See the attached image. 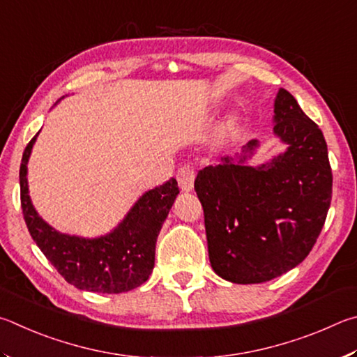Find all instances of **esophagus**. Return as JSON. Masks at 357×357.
<instances>
[{
    "label": "esophagus",
    "mask_w": 357,
    "mask_h": 357,
    "mask_svg": "<svg viewBox=\"0 0 357 357\" xmlns=\"http://www.w3.org/2000/svg\"><path fill=\"white\" fill-rule=\"evenodd\" d=\"M195 178H196V169L192 166L185 165L178 169L177 182H178L180 188H182L183 191L192 190V186H195Z\"/></svg>",
    "instance_id": "34e87169"
}]
</instances>
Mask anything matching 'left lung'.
Wrapping results in <instances>:
<instances>
[{
  "label": "left lung",
  "instance_id": "obj_1",
  "mask_svg": "<svg viewBox=\"0 0 357 357\" xmlns=\"http://www.w3.org/2000/svg\"><path fill=\"white\" fill-rule=\"evenodd\" d=\"M273 133L285 152L249 166L257 139L197 172L208 257L218 276L260 284L282 276L307 257L320 235L333 195L328 146L318 125L289 91L274 100Z\"/></svg>",
  "mask_w": 357,
  "mask_h": 357
}]
</instances>
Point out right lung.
<instances>
[{"mask_svg":"<svg viewBox=\"0 0 357 357\" xmlns=\"http://www.w3.org/2000/svg\"><path fill=\"white\" fill-rule=\"evenodd\" d=\"M37 133L24 149L20 165L22 210L36 245L68 284L96 293H123L142 285L155 265L156 238L175 197L177 180L149 190L109 234L84 238L61 234L37 213L29 197L28 161Z\"/></svg>","mask_w":357,"mask_h":357,"instance_id":"1","label":"right lung"}]
</instances>
